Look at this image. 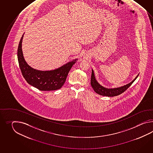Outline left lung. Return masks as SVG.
Wrapping results in <instances>:
<instances>
[{"label":"left lung","instance_id":"1","mask_svg":"<svg viewBox=\"0 0 153 153\" xmlns=\"http://www.w3.org/2000/svg\"><path fill=\"white\" fill-rule=\"evenodd\" d=\"M138 75L137 76L133 81H131L130 83L120 88H107L102 86L99 84L97 81L96 80L94 77V73L93 70H92V74L91 77V85L92 88L94 90V91L98 94L102 96H108V97H113L115 96H118L119 94H123L126 91L128 88L132 84L133 82L136 79Z\"/></svg>","mask_w":153,"mask_h":153}]
</instances>
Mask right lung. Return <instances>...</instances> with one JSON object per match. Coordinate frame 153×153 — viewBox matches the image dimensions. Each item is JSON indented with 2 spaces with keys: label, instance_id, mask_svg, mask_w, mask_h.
Listing matches in <instances>:
<instances>
[{
  "label": "right lung",
  "instance_id": "add662e5",
  "mask_svg": "<svg viewBox=\"0 0 153 153\" xmlns=\"http://www.w3.org/2000/svg\"><path fill=\"white\" fill-rule=\"evenodd\" d=\"M23 35L20 40L17 58L22 74L27 82L41 91H53L59 89L65 84L69 72L76 60L69 62L61 67L50 71H40L30 67L26 63L22 50Z\"/></svg>",
  "mask_w": 153,
  "mask_h": 153
}]
</instances>
